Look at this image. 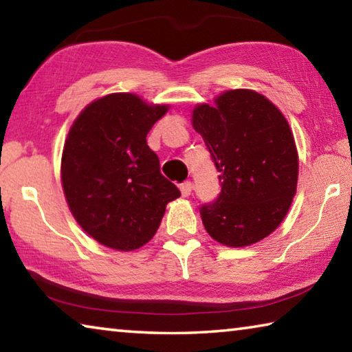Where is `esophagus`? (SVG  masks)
<instances>
[{"label":"esophagus","instance_id":"1","mask_svg":"<svg viewBox=\"0 0 352 352\" xmlns=\"http://www.w3.org/2000/svg\"><path fill=\"white\" fill-rule=\"evenodd\" d=\"M180 190L183 194V197H188V195L190 194V190H192V183L190 182H184L180 184Z\"/></svg>","mask_w":352,"mask_h":352}]
</instances>
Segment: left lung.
<instances>
[{
    "label": "left lung",
    "instance_id": "obj_1",
    "mask_svg": "<svg viewBox=\"0 0 352 352\" xmlns=\"http://www.w3.org/2000/svg\"><path fill=\"white\" fill-rule=\"evenodd\" d=\"M192 111L219 172L220 194L200 206L214 241L247 247L275 231L296 192L298 152L289 122L253 90H230Z\"/></svg>",
    "mask_w": 352,
    "mask_h": 352
}]
</instances>
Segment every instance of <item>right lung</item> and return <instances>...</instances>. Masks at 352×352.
I'll use <instances>...</instances> for the list:
<instances>
[{
  "mask_svg": "<svg viewBox=\"0 0 352 352\" xmlns=\"http://www.w3.org/2000/svg\"><path fill=\"white\" fill-rule=\"evenodd\" d=\"M168 109L113 93L87 105L69 129L62 155L65 197L83 231L105 247H142L157 233L166 205L180 197L146 141Z\"/></svg>",
  "mask_w": 352,
  "mask_h": 352,
  "instance_id": "right-lung-1",
  "label": "right lung"
}]
</instances>
